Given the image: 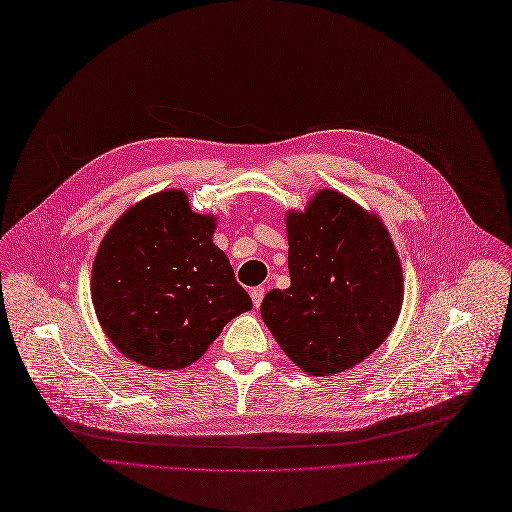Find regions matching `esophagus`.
<instances>
[{
    "label": "esophagus",
    "mask_w": 512,
    "mask_h": 512,
    "mask_svg": "<svg viewBox=\"0 0 512 512\" xmlns=\"http://www.w3.org/2000/svg\"><path fill=\"white\" fill-rule=\"evenodd\" d=\"M264 294H266V288H264V286H256V288H252L250 296H252V302H254L256 309H258V306L262 304V298H264Z\"/></svg>",
    "instance_id": "obj_1"
}]
</instances>
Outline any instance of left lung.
I'll list each match as a JSON object with an SVG mask.
<instances>
[{
	"label": "left lung",
	"mask_w": 512,
	"mask_h": 512,
	"mask_svg": "<svg viewBox=\"0 0 512 512\" xmlns=\"http://www.w3.org/2000/svg\"><path fill=\"white\" fill-rule=\"evenodd\" d=\"M286 290H270L262 319L306 373L333 375L367 359L391 333L403 274L383 222L347 195L321 189L286 214Z\"/></svg>",
	"instance_id": "1"
}]
</instances>
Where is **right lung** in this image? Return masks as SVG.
Wrapping results in <instances>:
<instances>
[{
  "label": "right lung",
  "instance_id": "1",
  "mask_svg": "<svg viewBox=\"0 0 512 512\" xmlns=\"http://www.w3.org/2000/svg\"><path fill=\"white\" fill-rule=\"evenodd\" d=\"M216 218L193 214L181 189L145 197L102 238L92 264L96 319L111 343L151 369H183L252 309Z\"/></svg>",
  "mask_w": 512,
  "mask_h": 512
}]
</instances>
